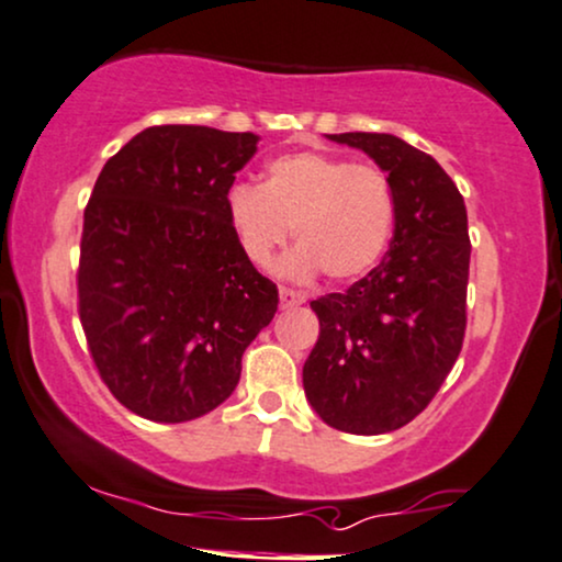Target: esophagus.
<instances>
[{"mask_svg":"<svg viewBox=\"0 0 562 562\" xmlns=\"http://www.w3.org/2000/svg\"><path fill=\"white\" fill-rule=\"evenodd\" d=\"M303 301H306V299H303L301 293H295V290L280 288V306L282 308H295V306H301Z\"/></svg>","mask_w":562,"mask_h":562,"instance_id":"obj_1","label":"esophagus"}]
</instances>
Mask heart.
<instances>
[{
  "label": "heart",
  "mask_w": 562,
  "mask_h": 562,
  "mask_svg": "<svg viewBox=\"0 0 562 562\" xmlns=\"http://www.w3.org/2000/svg\"><path fill=\"white\" fill-rule=\"evenodd\" d=\"M225 216L240 254L267 267L295 229L301 243L282 263L290 277L353 280L382 259L395 227V193L380 167L322 151L272 159L263 182H235Z\"/></svg>",
  "instance_id": "1"
}]
</instances>
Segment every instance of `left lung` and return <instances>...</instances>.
I'll use <instances>...</instances> for the list:
<instances>
[{
  "mask_svg": "<svg viewBox=\"0 0 562 562\" xmlns=\"http://www.w3.org/2000/svg\"><path fill=\"white\" fill-rule=\"evenodd\" d=\"M329 138L361 148L387 172L395 233L367 277L311 301L319 340L303 363V390L333 429L384 435L427 408L463 348L469 216L429 154L390 133Z\"/></svg>",
  "mask_w": 562,
  "mask_h": 562,
  "instance_id": "1",
  "label": "left lung"
}]
</instances>
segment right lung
I'll list each match as a JSON object with an SVG mask.
<instances>
[{
	"mask_svg": "<svg viewBox=\"0 0 562 562\" xmlns=\"http://www.w3.org/2000/svg\"><path fill=\"white\" fill-rule=\"evenodd\" d=\"M256 140L206 125L146 127L110 157L86 204L80 324L101 380L148 422L182 424L225 403L243 350L280 303L225 216Z\"/></svg>",
	"mask_w": 562,
	"mask_h": 562,
	"instance_id": "obj_1",
	"label": "right lung"
}]
</instances>
